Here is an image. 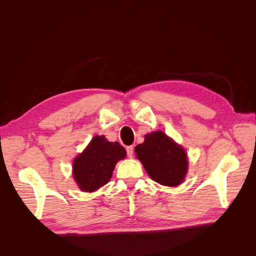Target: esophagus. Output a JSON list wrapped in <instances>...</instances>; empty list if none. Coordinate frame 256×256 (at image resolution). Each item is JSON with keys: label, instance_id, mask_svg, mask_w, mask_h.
I'll use <instances>...</instances> for the list:
<instances>
[{"label": "esophagus", "instance_id": "1", "mask_svg": "<svg viewBox=\"0 0 256 256\" xmlns=\"http://www.w3.org/2000/svg\"><path fill=\"white\" fill-rule=\"evenodd\" d=\"M126 152H127V156L129 158H132V156H134V146H128L126 148Z\"/></svg>", "mask_w": 256, "mask_h": 256}]
</instances>
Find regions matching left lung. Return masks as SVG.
Listing matches in <instances>:
<instances>
[{"label": "left lung", "instance_id": "8db88e82", "mask_svg": "<svg viewBox=\"0 0 256 256\" xmlns=\"http://www.w3.org/2000/svg\"><path fill=\"white\" fill-rule=\"evenodd\" d=\"M134 152L152 180L168 187L184 182L188 171L187 154L164 132L147 134L144 142L136 145Z\"/></svg>", "mask_w": 256, "mask_h": 256}]
</instances>
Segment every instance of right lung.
I'll return each mask as SVG.
<instances>
[{"mask_svg": "<svg viewBox=\"0 0 256 256\" xmlns=\"http://www.w3.org/2000/svg\"><path fill=\"white\" fill-rule=\"evenodd\" d=\"M126 157L118 142H109L104 136H95L74 160L72 176L84 192L98 190L109 182L116 164Z\"/></svg>", "mask_w": 256, "mask_h": 256, "instance_id": "add662e5", "label": "right lung"}]
</instances>
